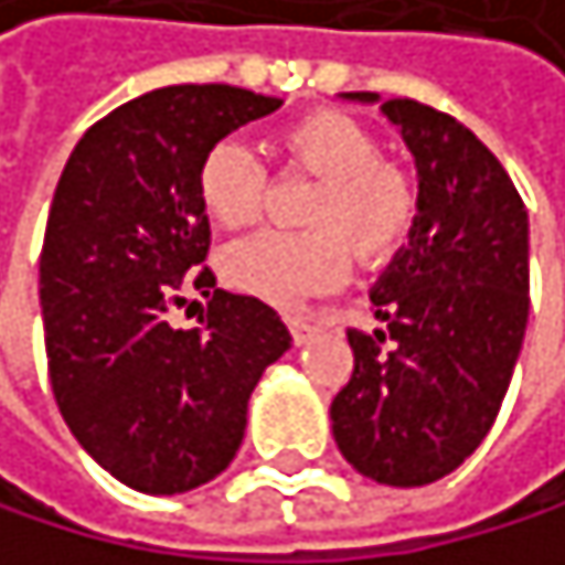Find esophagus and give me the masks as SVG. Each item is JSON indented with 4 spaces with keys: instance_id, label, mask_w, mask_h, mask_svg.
<instances>
[{
    "instance_id": "34e87169",
    "label": "esophagus",
    "mask_w": 565,
    "mask_h": 565,
    "mask_svg": "<svg viewBox=\"0 0 565 565\" xmlns=\"http://www.w3.org/2000/svg\"><path fill=\"white\" fill-rule=\"evenodd\" d=\"M288 329H291V339L298 347H305L311 335L319 332V326L316 322H308V319H301V316H288Z\"/></svg>"
}]
</instances>
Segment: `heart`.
Masks as SVG:
<instances>
[{
  "label": "heart",
  "instance_id": "b5f03b06",
  "mask_svg": "<svg viewBox=\"0 0 565 565\" xmlns=\"http://www.w3.org/2000/svg\"><path fill=\"white\" fill-rule=\"evenodd\" d=\"M280 160L316 178L301 209V233H257L222 254V277L243 295L295 308L332 291L350 270V246L381 264L408 239L418 215L415 178L381 157L360 119L339 109L305 113L274 137ZM264 171L243 143L222 140L199 164V202L222 230L254 226L264 209Z\"/></svg>",
  "mask_w": 565,
  "mask_h": 565
}]
</instances>
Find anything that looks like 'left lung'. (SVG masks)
<instances>
[{"instance_id": "8db88e82", "label": "left lung", "mask_w": 565, "mask_h": 565, "mask_svg": "<svg viewBox=\"0 0 565 565\" xmlns=\"http://www.w3.org/2000/svg\"><path fill=\"white\" fill-rule=\"evenodd\" d=\"M381 113L415 157L418 218L370 291L384 329H347L353 374L329 415L363 477L422 487L463 463L501 412L529 326V209L449 113L415 98H387Z\"/></svg>"}]
</instances>
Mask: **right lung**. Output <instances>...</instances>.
<instances>
[{"instance_id":"1","label":"right lung","mask_w":565,"mask_h":565,"mask_svg":"<svg viewBox=\"0 0 565 565\" xmlns=\"http://www.w3.org/2000/svg\"><path fill=\"white\" fill-rule=\"evenodd\" d=\"M280 98L171 85L113 109L67 157L40 249L54 401L102 470L143 494H184L233 463L246 401L291 347L280 316L215 288L199 202L202 157ZM210 295L199 330L167 322L180 288Z\"/></svg>"}]
</instances>
